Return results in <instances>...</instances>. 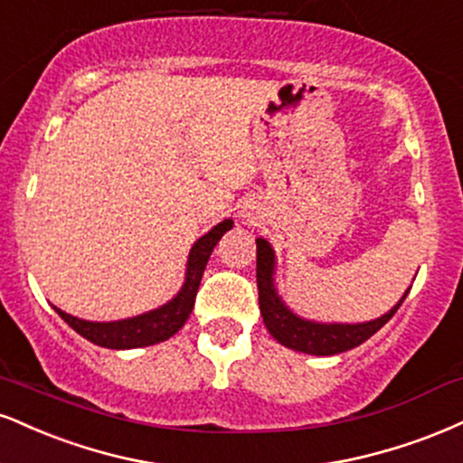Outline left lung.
I'll use <instances>...</instances> for the list:
<instances>
[{
  "mask_svg": "<svg viewBox=\"0 0 463 463\" xmlns=\"http://www.w3.org/2000/svg\"><path fill=\"white\" fill-rule=\"evenodd\" d=\"M276 274V254L269 241L256 239V285H259V306L263 315L265 327L278 343L285 345L295 352L313 354V355H334L343 354L347 349L358 347L371 338L377 330H382L399 306L408 298L410 288L403 293L397 306H392L380 319L366 323H317L298 317L287 308L274 285Z\"/></svg>",
  "mask_w": 463,
  "mask_h": 463,
  "instance_id": "1",
  "label": "left lung"
}]
</instances>
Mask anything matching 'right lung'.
<instances>
[{"label": "right lung", "mask_w": 463, "mask_h": 463, "mask_svg": "<svg viewBox=\"0 0 463 463\" xmlns=\"http://www.w3.org/2000/svg\"><path fill=\"white\" fill-rule=\"evenodd\" d=\"M232 228V220H224L220 224L211 228L204 237H200L189 250L187 256V269H185V282H183L181 291L170 299L168 304L159 306V308L150 310V313L131 317V319H120V321H86L77 319V317L66 315L64 310L55 308L62 319L77 334H81L83 338L99 345V347L108 349H136V347H148V345L168 341L170 336L181 330L185 326V321L192 315L194 302H196V293L203 280L204 267L209 263V256L213 252L222 235Z\"/></svg>", "instance_id": "right-lung-1"}]
</instances>
